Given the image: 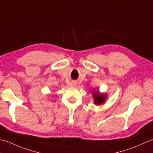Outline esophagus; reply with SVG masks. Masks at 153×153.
<instances>
[{"instance_id": "obj_1", "label": "esophagus", "mask_w": 153, "mask_h": 153, "mask_svg": "<svg viewBox=\"0 0 153 153\" xmlns=\"http://www.w3.org/2000/svg\"><path fill=\"white\" fill-rule=\"evenodd\" d=\"M76 85V82H73L72 83V85L74 86V85Z\"/></svg>"}]
</instances>
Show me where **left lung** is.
Returning <instances> with one entry per match:
<instances>
[{
  "label": "left lung",
  "instance_id": "left-lung-1",
  "mask_svg": "<svg viewBox=\"0 0 153 153\" xmlns=\"http://www.w3.org/2000/svg\"><path fill=\"white\" fill-rule=\"evenodd\" d=\"M93 97H94V102L97 105H101L102 103L105 102V100L106 98V95H103V94H100L98 91L95 92L93 93Z\"/></svg>",
  "mask_w": 153,
  "mask_h": 153
}]
</instances>
